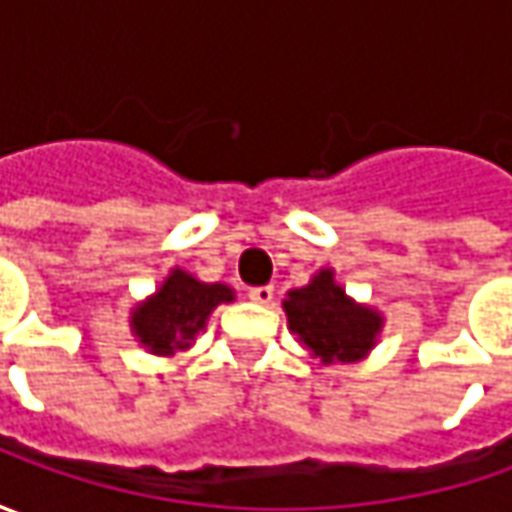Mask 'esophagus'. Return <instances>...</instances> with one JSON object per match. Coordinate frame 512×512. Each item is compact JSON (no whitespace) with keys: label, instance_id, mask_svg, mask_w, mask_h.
<instances>
[{"label":"esophagus","instance_id":"34e87169","mask_svg":"<svg viewBox=\"0 0 512 512\" xmlns=\"http://www.w3.org/2000/svg\"><path fill=\"white\" fill-rule=\"evenodd\" d=\"M250 302H256V305H270L273 302V287L262 285V287H250Z\"/></svg>","mask_w":512,"mask_h":512}]
</instances>
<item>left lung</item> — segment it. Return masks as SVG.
Here are the masks:
<instances>
[{"label": "left lung", "mask_w": 512, "mask_h": 512, "mask_svg": "<svg viewBox=\"0 0 512 512\" xmlns=\"http://www.w3.org/2000/svg\"><path fill=\"white\" fill-rule=\"evenodd\" d=\"M282 307L290 333L325 367L362 362L382 336V310L350 299L333 267L316 270L305 287L287 290Z\"/></svg>", "instance_id": "8db88e82"}]
</instances>
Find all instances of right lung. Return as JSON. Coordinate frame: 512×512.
I'll list each match as a JSON object with an SVG mask.
<instances>
[{
  "label": "right lung",
  "mask_w": 512,
  "mask_h": 512,
  "mask_svg": "<svg viewBox=\"0 0 512 512\" xmlns=\"http://www.w3.org/2000/svg\"><path fill=\"white\" fill-rule=\"evenodd\" d=\"M233 299L236 293L230 285L202 282L182 267H170L156 293L130 307V333L153 356H176L190 350L210 313Z\"/></svg>",
  "instance_id": "1"
}]
</instances>
